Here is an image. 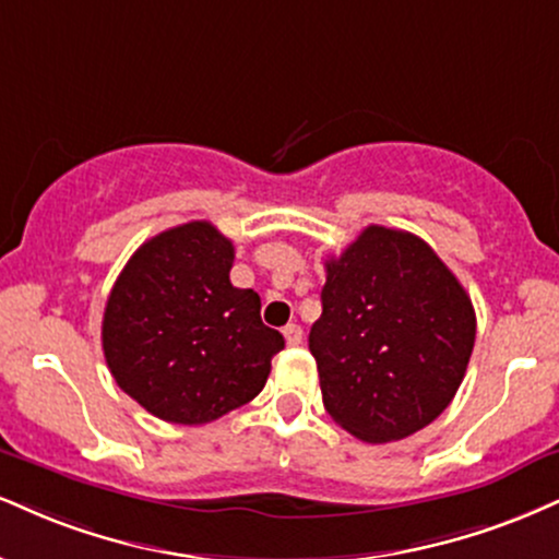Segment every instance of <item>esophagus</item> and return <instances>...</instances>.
Returning a JSON list of instances; mask_svg holds the SVG:
<instances>
[{
    "label": "esophagus",
    "mask_w": 559,
    "mask_h": 559,
    "mask_svg": "<svg viewBox=\"0 0 559 559\" xmlns=\"http://www.w3.org/2000/svg\"><path fill=\"white\" fill-rule=\"evenodd\" d=\"M301 328L297 325V322H292V325H286L284 328V338H286V344L288 346H299L301 344Z\"/></svg>",
    "instance_id": "esophagus-1"
}]
</instances>
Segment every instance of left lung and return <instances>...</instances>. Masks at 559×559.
<instances>
[{
    "label": "left lung",
    "mask_w": 559,
    "mask_h": 559,
    "mask_svg": "<svg viewBox=\"0 0 559 559\" xmlns=\"http://www.w3.org/2000/svg\"><path fill=\"white\" fill-rule=\"evenodd\" d=\"M309 331L325 412L365 442L419 432L453 401L474 352L466 288L425 239L367 226L325 260Z\"/></svg>",
    "instance_id": "1"
}]
</instances>
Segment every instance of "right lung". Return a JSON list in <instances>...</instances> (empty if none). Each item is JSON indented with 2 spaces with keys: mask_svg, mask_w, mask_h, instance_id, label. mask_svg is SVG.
Here are the masks:
<instances>
[{
  "mask_svg": "<svg viewBox=\"0 0 559 559\" xmlns=\"http://www.w3.org/2000/svg\"><path fill=\"white\" fill-rule=\"evenodd\" d=\"M234 245L207 221L147 239L104 309V356L117 385L171 425H207L265 388L284 335L260 297L228 281Z\"/></svg>",
  "mask_w": 559,
  "mask_h": 559,
  "instance_id": "obj_1",
  "label": "right lung"
}]
</instances>
